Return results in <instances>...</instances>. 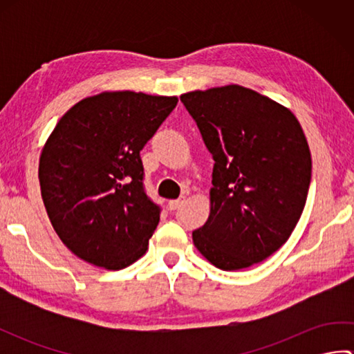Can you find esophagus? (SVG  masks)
<instances>
[{"instance_id":"34e87169","label":"esophagus","mask_w":354,"mask_h":354,"mask_svg":"<svg viewBox=\"0 0 354 354\" xmlns=\"http://www.w3.org/2000/svg\"><path fill=\"white\" fill-rule=\"evenodd\" d=\"M184 202H185V199H184V198H181V199H173V201H169V208H170V209H178L179 207H183V205H184Z\"/></svg>"}]
</instances>
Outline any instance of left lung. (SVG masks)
Returning <instances> with one entry per match:
<instances>
[{"mask_svg":"<svg viewBox=\"0 0 354 354\" xmlns=\"http://www.w3.org/2000/svg\"><path fill=\"white\" fill-rule=\"evenodd\" d=\"M214 160L199 252L223 270L250 268L281 248L301 217L312 158L301 124L269 97L240 85L181 95Z\"/></svg>","mask_w":354,"mask_h":354,"instance_id":"8db88e82","label":"left lung"}]
</instances>
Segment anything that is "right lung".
Listing matches in <instances>:
<instances>
[{
    "label": "right lung",
    "mask_w": 354,
    "mask_h": 354,
    "mask_svg": "<svg viewBox=\"0 0 354 354\" xmlns=\"http://www.w3.org/2000/svg\"><path fill=\"white\" fill-rule=\"evenodd\" d=\"M176 103L102 93L59 120L41 153V194L53 228L79 259L118 270L146 252L161 208L145 190L140 152Z\"/></svg>",
    "instance_id": "right-lung-1"
}]
</instances>
